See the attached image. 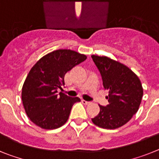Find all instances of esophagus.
<instances>
[{"mask_svg":"<svg viewBox=\"0 0 159 159\" xmlns=\"http://www.w3.org/2000/svg\"><path fill=\"white\" fill-rule=\"evenodd\" d=\"M81 102H82V104H84V105H89V102H87V101H85V100H81Z\"/></svg>","mask_w":159,"mask_h":159,"instance_id":"esophagus-1","label":"esophagus"}]
</instances>
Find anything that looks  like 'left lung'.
<instances>
[{"instance_id":"left-lung-1","label":"left lung","mask_w":159,"mask_h":159,"mask_svg":"<svg viewBox=\"0 0 159 159\" xmlns=\"http://www.w3.org/2000/svg\"><path fill=\"white\" fill-rule=\"evenodd\" d=\"M91 57L100 71L105 89L109 91V104L99 105L100 112L92 121L103 129L121 127L139 110L143 96L140 79L127 66L108 57Z\"/></svg>"}]
</instances>
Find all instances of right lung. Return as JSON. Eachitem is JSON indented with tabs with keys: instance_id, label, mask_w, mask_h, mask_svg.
<instances>
[{
	"instance_id": "obj_1",
	"label": "right lung",
	"mask_w": 159,
	"mask_h": 159,
	"mask_svg": "<svg viewBox=\"0 0 159 159\" xmlns=\"http://www.w3.org/2000/svg\"><path fill=\"white\" fill-rule=\"evenodd\" d=\"M86 58L71 49H57L32 67L22 86L21 98L26 114L35 125L53 129L67 121L72 106L80 98L58 94L57 89L65 85V74Z\"/></svg>"
}]
</instances>
